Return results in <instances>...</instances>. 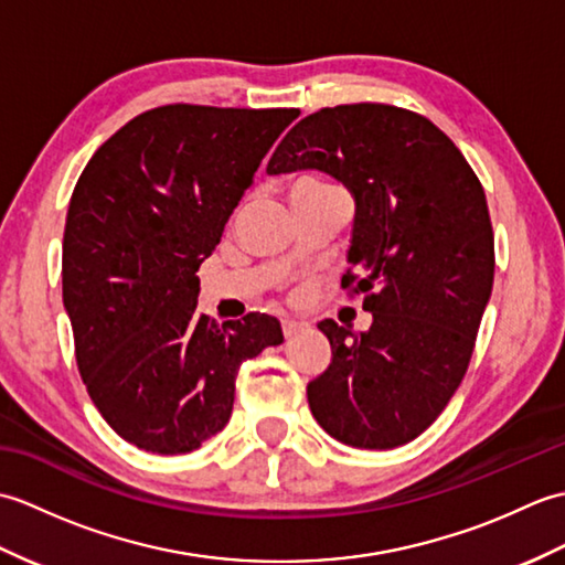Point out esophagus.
I'll return each instance as SVG.
<instances>
[{
    "label": "esophagus",
    "mask_w": 565,
    "mask_h": 565,
    "mask_svg": "<svg viewBox=\"0 0 565 565\" xmlns=\"http://www.w3.org/2000/svg\"><path fill=\"white\" fill-rule=\"evenodd\" d=\"M281 330H284V338L286 340H294L298 332H303V330H308V322H298V320H281Z\"/></svg>",
    "instance_id": "34e87169"
}]
</instances>
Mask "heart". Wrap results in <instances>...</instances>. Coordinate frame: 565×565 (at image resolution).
I'll return each mask as SVG.
<instances>
[{
  "mask_svg": "<svg viewBox=\"0 0 565 565\" xmlns=\"http://www.w3.org/2000/svg\"><path fill=\"white\" fill-rule=\"evenodd\" d=\"M328 189H334L326 182H318V179H301V182H296L294 189H291V196L294 194H318V191H328Z\"/></svg>",
  "mask_w": 565,
  "mask_h": 565,
  "instance_id": "1",
  "label": "heart"
}]
</instances>
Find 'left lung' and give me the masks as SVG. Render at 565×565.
Returning <instances> with one entry per match:
<instances>
[{
  "instance_id": "8db88e82",
  "label": "left lung",
  "mask_w": 565,
  "mask_h": 565,
  "mask_svg": "<svg viewBox=\"0 0 565 565\" xmlns=\"http://www.w3.org/2000/svg\"><path fill=\"white\" fill-rule=\"evenodd\" d=\"M296 170L352 191L342 286L374 316L366 332L318 322L332 362L308 383L310 413L342 444L395 449L435 423L471 362L495 271L486 191L435 124L388 104L301 118L267 164Z\"/></svg>"
}]
</instances>
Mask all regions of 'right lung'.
<instances>
[{"mask_svg": "<svg viewBox=\"0 0 565 565\" xmlns=\"http://www.w3.org/2000/svg\"><path fill=\"white\" fill-rule=\"evenodd\" d=\"M298 109L167 104L92 154L72 191L63 303L89 398L118 437L189 454L227 425L245 359L284 342L276 318L196 313L199 267Z\"/></svg>", "mask_w": 565, "mask_h": 565, "instance_id": "right-lung-1", "label": "right lung"}]
</instances>
